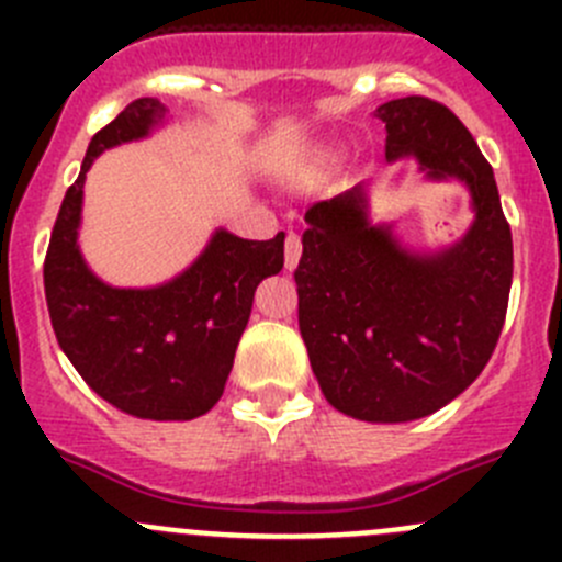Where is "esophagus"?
Returning <instances> with one entry per match:
<instances>
[{"label": "esophagus", "instance_id": "obj_1", "mask_svg": "<svg viewBox=\"0 0 562 562\" xmlns=\"http://www.w3.org/2000/svg\"><path fill=\"white\" fill-rule=\"evenodd\" d=\"M299 258H302V236L288 234L285 236V269L293 271L299 266Z\"/></svg>", "mask_w": 562, "mask_h": 562}]
</instances>
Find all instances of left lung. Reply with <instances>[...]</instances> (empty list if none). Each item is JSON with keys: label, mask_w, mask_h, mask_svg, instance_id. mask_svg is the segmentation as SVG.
<instances>
[{"label": "left lung", "mask_w": 562, "mask_h": 562, "mask_svg": "<svg viewBox=\"0 0 562 562\" xmlns=\"http://www.w3.org/2000/svg\"><path fill=\"white\" fill-rule=\"evenodd\" d=\"M386 160L416 157L429 179H459L475 220L438 252H411L367 220L364 187L307 209L296 271L299 328L323 396L345 416L400 424L462 394L503 331L514 274L512 228L495 173L443 103L378 108Z\"/></svg>", "instance_id": "8db88e82"}]
</instances>
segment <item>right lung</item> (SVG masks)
<instances>
[{
	"label": "right lung",
	"mask_w": 562,
	"mask_h": 562,
	"mask_svg": "<svg viewBox=\"0 0 562 562\" xmlns=\"http://www.w3.org/2000/svg\"><path fill=\"white\" fill-rule=\"evenodd\" d=\"M166 108L133 100L89 144L50 231L43 282L50 326L78 375L135 418L190 422L223 396L255 288L285 263V234L249 241L214 231L190 269L157 288H111L78 249L83 179L94 157L149 135Z\"/></svg>",
	"instance_id": "add662e5"
}]
</instances>
